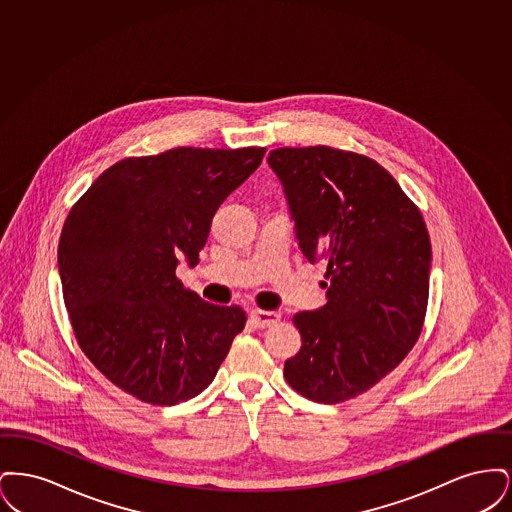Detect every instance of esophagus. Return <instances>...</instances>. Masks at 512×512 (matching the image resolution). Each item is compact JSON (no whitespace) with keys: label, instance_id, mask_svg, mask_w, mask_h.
I'll use <instances>...</instances> for the list:
<instances>
[{"label":"esophagus","instance_id":"1","mask_svg":"<svg viewBox=\"0 0 512 512\" xmlns=\"http://www.w3.org/2000/svg\"><path fill=\"white\" fill-rule=\"evenodd\" d=\"M249 317H251V320H253L259 328H267V326H272V324H276V322L280 320V313H276V311L253 309V311L249 313Z\"/></svg>","mask_w":512,"mask_h":512}]
</instances>
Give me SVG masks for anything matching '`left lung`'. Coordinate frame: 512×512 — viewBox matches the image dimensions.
Masks as SVG:
<instances>
[{"mask_svg":"<svg viewBox=\"0 0 512 512\" xmlns=\"http://www.w3.org/2000/svg\"><path fill=\"white\" fill-rule=\"evenodd\" d=\"M309 263H324L328 303L293 315L301 349L284 365L293 390L340 403L370 390L420 336L432 247L420 211L390 172L332 147L268 153Z\"/></svg>","mask_w":512,"mask_h":512,"instance_id":"obj_1","label":"left lung"}]
</instances>
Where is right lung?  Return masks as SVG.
Here are the masks:
<instances>
[{"instance_id":"right-lung-1","label":"right lung","mask_w":512,"mask_h":512,"mask_svg":"<svg viewBox=\"0 0 512 512\" xmlns=\"http://www.w3.org/2000/svg\"><path fill=\"white\" fill-rule=\"evenodd\" d=\"M265 147L171 151L103 172L65 220L59 276L80 349L117 388L174 405L205 390L244 309L207 303L176 278L195 267L222 201Z\"/></svg>"}]
</instances>
